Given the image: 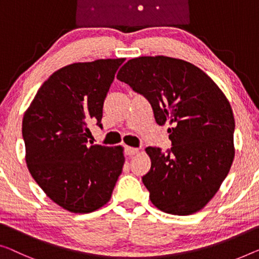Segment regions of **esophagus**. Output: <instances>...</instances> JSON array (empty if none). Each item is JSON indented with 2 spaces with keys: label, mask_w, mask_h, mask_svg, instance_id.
I'll list each match as a JSON object with an SVG mask.
<instances>
[{
  "label": "esophagus",
  "mask_w": 259,
  "mask_h": 259,
  "mask_svg": "<svg viewBox=\"0 0 259 259\" xmlns=\"http://www.w3.org/2000/svg\"><path fill=\"white\" fill-rule=\"evenodd\" d=\"M125 153L128 154V156H134V154L138 153V149L131 148V146H125Z\"/></svg>",
  "instance_id": "obj_1"
}]
</instances>
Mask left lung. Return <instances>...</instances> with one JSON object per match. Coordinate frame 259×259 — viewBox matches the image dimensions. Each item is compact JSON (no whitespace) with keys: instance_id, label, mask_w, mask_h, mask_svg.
Here are the masks:
<instances>
[{"instance_id":"8db88e82","label":"left lung","mask_w":259,"mask_h":259,"mask_svg":"<svg viewBox=\"0 0 259 259\" xmlns=\"http://www.w3.org/2000/svg\"><path fill=\"white\" fill-rule=\"evenodd\" d=\"M117 79L149 100L158 124L172 125L171 151L145 149L151 168L143 184L153 206L172 215L201 210L235 158V118L225 93L195 65L165 56L130 59Z\"/></svg>"}]
</instances>
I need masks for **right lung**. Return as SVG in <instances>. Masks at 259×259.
Wrapping results in <instances>:
<instances>
[{
	"label": "right lung",
	"mask_w": 259,
	"mask_h": 259,
	"mask_svg": "<svg viewBox=\"0 0 259 259\" xmlns=\"http://www.w3.org/2000/svg\"><path fill=\"white\" fill-rule=\"evenodd\" d=\"M124 58L74 63L41 84L23 116L29 172L46 195L75 214L98 210L111 198L124 165L123 146L87 144L91 123Z\"/></svg>",
	"instance_id": "right-lung-1"
}]
</instances>
